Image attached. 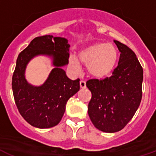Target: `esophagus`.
Returning <instances> with one entry per match:
<instances>
[{
	"label": "esophagus",
	"instance_id": "obj_1",
	"mask_svg": "<svg viewBox=\"0 0 156 156\" xmlns=\"http://www.w3.org/2000/svg\"><path fill=\"white\" fill-rule=\"evenodd\" d=\"M80 87L82 89H85L86 87V84L85 81H80Z\"/></svg>",
	"mask_w": 156,
	"mask_h": 156
}]
</instances>
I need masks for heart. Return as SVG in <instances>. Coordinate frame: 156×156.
Here are the masks:
<instances>
[{
  "label": "heart",
  "instance_id": "obj_1",
  "mask_svg": "<svg viewBox=\"0 0 156 156\" xmlns=\"http://www.w3.org/2000/svg\"><path fill=\"white\" fill-rule=\"evenodd\" d=\"M117 59L118 52L114 46L106 43H98L81 50L78 52V58L74 56H70L68 65L72 71L78 73L82 70L79 62H80L87 66V70L90 76L102 79L112 74Z\"/></svg>",
  "mask_w": 156,
  "mask_h": 156
}]
</instances>
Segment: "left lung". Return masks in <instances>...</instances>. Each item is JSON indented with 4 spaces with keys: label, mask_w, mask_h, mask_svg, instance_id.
Wrapping results in <instances>:
<instances>
[{
    "label": "left lung",
    "mask_w": 156,
    "mask_h": 156,
    "mask_svg": "<svg viewBox=\"0 0 156 156\" xmlns=\"http://www.w3.org/2000/svg\"><path fill=\"white\" fill-rule=\"evenodd\" d=\"M120 52L118 66L110 78L91 79L88 114L97 129L112 133L125 128L138 109L142 98L143 68L136 54L126 45L113 40Z\"/></svg>",
    "instance_id": "8db88e82"
}]
</instances>
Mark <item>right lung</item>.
<instances>
[{
  "mask_svg": "<svg viewBox=\"0 0 156 156\" xmlns=\"http://www.w3.org/2000/svg\"><path fill=\"white\" fill-rule=\"evenodd\" d=\"M70 45L63 37L43 36L35 38L18 55L12 87L20 113L38 129H49L60 122L69 98L80 89L79 79L71 80L62 67L68 65ZM37 56L52 60L53 69L40 86H34L25 77L27 64Z\"/></svg>",
  "mask_w": 156,
  "mask_h": 156,
  "instance_id": "1",
  "label": "right lung"
}]
</instances>
